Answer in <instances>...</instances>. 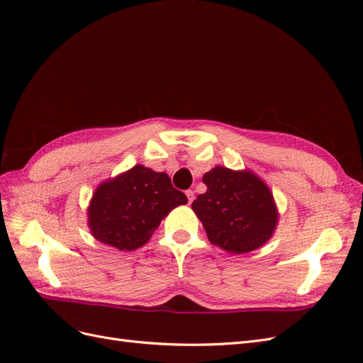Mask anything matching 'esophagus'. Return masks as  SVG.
<instances>
[{
    "instance_id": "34e87169",
    "label": "esophagus",
    "mask_w": 363,
    "mask_h": 363,
    "mask_svg": "<svg viewBox=\"0 0 363 363\" xmlns=\"http://www.w3.org/2000/svg\"><path fill=\"white\" fill-rule=\"evenodd\" d=\"M186 196H187V201H189V204H192V201L195 199V192L192 189L186 191Z\"/></svg>"
}]
</instances>
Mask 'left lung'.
<instances>
[{
  "label": "left lung",
  "mask_w": 363,
  "mask_h": 363,
  "mask_svg": "<svg viewBox=\"0 0 363 363\" xmlns=\"http://www.w3.org/2000/svg\"><path fill=\"white\" fill-rule=\"evenodd\" d=\"M207 192L192 210L211 244L232 255L253 252L269 241L279 223V210L268 184L250 169L214 167L204 174Z\"/></svg>",
  "instance_id": "obj_1"
}]
</instances>
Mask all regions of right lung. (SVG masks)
Here are the masks:
<instances>
[{
    "label": "right lung",
    "instance_id": "obj_1",
    "mask_svg": "<svg viewBox=\"0 0 363 363\" xmlns=\"http://www.w3.org/2000/svg\"><path fill=\"white\" fill-rule=\"evenodd\" d=\"M187 204L167 172L135 165L101 183L89 202L88 226L95 240L118 250L143 247L171 210Z\"/></svg>",
    "mask_w": 363,
    "mask_h": 363
}]
</instances>
